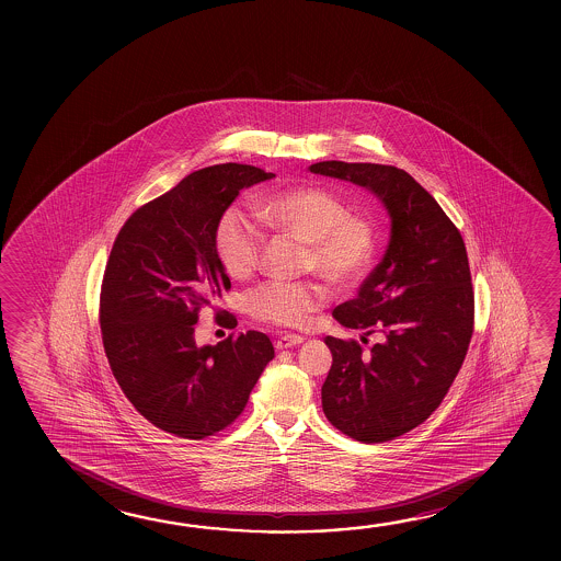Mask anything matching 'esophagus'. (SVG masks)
<instances>
[{"label": "esophagus", "mask_w": 561, "mask_h": 561, "mask_svg": "<svg viewBox=\"0 0 561 561\" xmlns=\"http://www.w3.org/2000/svg\"><path fill=\"white\" fill-rule=\"evenodd\" d=\"M304 340V336H299V334H282V336L276 340V348H294V346H299Z\"/></svg>", "instance_id": "obj_1"}]
</instances>
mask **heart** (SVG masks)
<instances>
[{
    "mask_svg": "<svg viewBox=\"0 0 561 561\" xmlns=\"http://www.w3.org/2000/svg\"><path fill=\"white\" fill-rule=\"evenodd\" d=\"M256 219L239 205L222 213L215 229V250L230 277H247L264 249V230H277L305 242V267L332 285H350L368 272L377 250V227L366 213H350L336 193L305 185L270 193L254 205ZM327 304L317 282H266L250 291V317L276 327H304Z\"/></svg>",
    "mask_w": 561,
    "mask_h": 561,
    "instance_id": "1",
    "label": "heart"
}]
</instances>
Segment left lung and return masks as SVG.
<instances>
[{
  "instance_id": "1",
  "label": "left lung",
  "mask_w": 561,
  "mask_h": 561,
  "mask_svg": "<svg viewBox=\"0 0 561 561\" xmlns=\"http://www.w3.org/2000/svg\"><path fill=\"white\" fill-rule=\"evenodd\" d=\"M312 174L362 185L391 219L383 260L358 297L332 317L346 329L377 332L369 350L358 340L327 336L332 366L322 411L354 440H393L431 416L448 393L473 334V287L466 244L423 185L401 168L317 162Z\"/></svg>"
}]
</instances>
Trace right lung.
I'll use <instances>...</instances> for the list:
<instances>
[{
	"instance_id": "obj_1",
	"label": "right lung",
	"mask_w": 561,
	"mask_h": 561,
	"mask_svg": "<svg viewBox=\"0 0 561 561\" xmlns=\"http://www.w3.org/2000/svg\"><path fill=\"white\" fill-rule=\"evenodd\" d=\"M272 178L234 162L197 170L133 213L113 242L100 297L105 356L138 413L180 438L202 440L234 423L274 358L264 332L215 346L193 336L199 309L230 289L217 222L240 190Z\"/></svg>"
}]
</instances>
